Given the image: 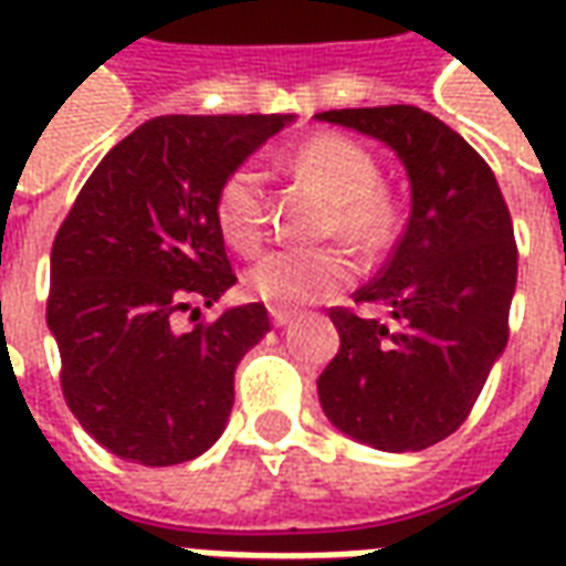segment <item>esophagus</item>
Returning a JSON list of instances; mask_svg holds the SVG:
<instances>
[{"instance_id":"esophagus-1","label":"esophagus","mask_w":566,"mask_h":566,"mask_svg":"<svg viewBox=\"0 0 566 566\" xmlns=\"http://www.w3.org/2000/svg\"><path fill=\"white\" fill-rule=\"evenodd\" d=\"M270 318L275 327H284V324H291V321L296 318V312H291V308H279V306H272L270 308Z\"/></svg>"}]
</instances>
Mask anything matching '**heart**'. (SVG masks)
<instances>
[{"label":"heart","instance_id":"heart-1","mask_svg":"<svg viewBox=\"0 0 566 566\" xmlns=\"http://www.w3.org/2000/svg\"><path fill=\"white\" fill-rule=\"evenodd\" d=\"M291 172L331 197L324 235L348 239L367 254L391 245L397 211L379 185L376 157L345 136H315L291 154ZM214 223L223 242L239 254H254L270 227L266 175L258 163H239L223 175L214 193ZM355 258L345 245L279 248L245 272L248 294L272 306H306L339 294L355 282Z\"/></svg>","mask_w":566,"mask_h":566}]
</instances>
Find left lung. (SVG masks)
Wrapping results in <instances>:
<instances>
[{"mask_svg":"<svg viewBox=\"0 0 566 566\" xmlns=\"http://www.w3.org/2000/svg\"><path fill=\"white\" fill-rule=\"evenodd\" d=\"M318 120L388 142L412 181V214L355 308H331L339 352L318 376L324 416L381 451H421L470 418L510 339L518 248L482 154L416 105L339 108Z\"/></svg>","mask_w":566,"mask_h":566,"instance_id":"8db88e82","label":"left lung"}]
</instances>
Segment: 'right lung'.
<instances>
[{
	"label": "right lung",
	"instance_id": "add662e5",
	"mask_svg": "<svg viewBox=\"0 0 566 566\" xmlns=\"http://www.w3.org/2000/svg\"><path fill=\"white\" fill-rule=\"evenodd\" d=\"M287 115H163L117 142L51 248L60 388L99 446L142 467L193 461L223 433L233 376L270 333L263 303L199 318L233 287L214 193Z\"/></svg>",
	"mask_w": 566,
	"mask_h": 566
}]
</instances>
